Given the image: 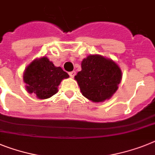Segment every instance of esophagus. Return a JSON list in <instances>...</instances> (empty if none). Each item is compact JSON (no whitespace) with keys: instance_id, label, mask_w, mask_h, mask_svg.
<instances>
[{"instance_id":"obj_1","label":"esophagus","mask_w":155,"mask_h":155,"mask_svg":"<svg viewBox=\"0 0 155 155\" xmlns=\"http://www.w3.org/2000/svg\"><path fill=\"white\" fill-rule=\"evenodd\" d=\"M69 75H70V77L73 78L74 76H75V71H70V72H69Z\"/></svg>"}]
</instances>
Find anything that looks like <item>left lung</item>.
Here are the masks:
<instances>
[{
  "mask_svg": "<svg viewBox=\"0 0 155 155\" xmlns=\"http://www.w3.org/2000/svg\"><path fill=\"white\" fill-rule=\"evenodd\" d=\"M82 70L75 76L82 94L94 102L110 99L121 81V70L111 59L89 55L81 63Z\"/></svg>",
  "mask_w": 155,
  "mask_h": 155,
  "instance_id": "1",
  "label": "left lung"
}]
</instances>
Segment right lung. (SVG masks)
<instances>
[{
	"label": "right lung",
	"instance_id": "right-lung-1",
	"mask_svg": "<svg viewBox=\"0 0 155 155\" xmlns=\"http://www.w3.org/2000/svg\"><path fill=\"white\" fill-rule=\"evenodd\" d=\"M69 75L61 67H56L46 57L31 62L23 73L27 91L39 99L52 97L58 91V87L64 79Z\"/></svg>",
	"mask_w": 155,
	"mask_h": 155
}]
</instances>
